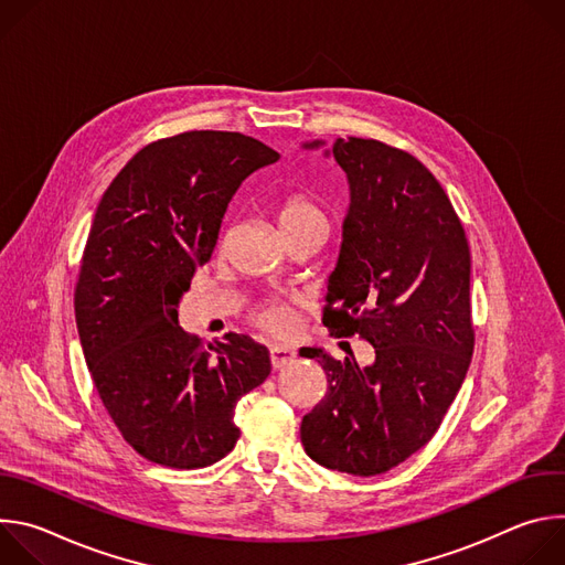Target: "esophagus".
I'll use <instances>...</instances> for the list:
<instances>
[{
  "label": "esophagus",
  "instance_id": "1",
  "mask_svg": "<svg viewBox=\"0 0 565 565\" xmlns=\"http://www.w3.org/2000/svg\"><path fill=\"white\" fill-rule=\"evenodd\" d=\"M297 358V351L292 347H284V344H275L270 347V362H273V369H284L288 366L290 362H295Z\"/></svg>",
  "mask_w": 565,
  "mask_h": 565
}]
</instances>
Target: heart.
Wrapping results in <instances>:
<instances>
[{
	"label": "heart",
	"mask_w": 565,
	"mask_h": 565,
	"mask_svg": "<svg viewBox=\"0 0 565 565\" xmlns=\"http://www.w3.org/2000/svg\"><path fill=\"white\" fill-rule=\"evenodd\" d=\"M275 221L279 232H286L308 223H327V216L306 194H288L277 201ZM253 321L273 335H286L292 331L295 317L286 303H264L253 312Z\"/></svg>",
	"instance_id": "heart-1"
}]
</instances>
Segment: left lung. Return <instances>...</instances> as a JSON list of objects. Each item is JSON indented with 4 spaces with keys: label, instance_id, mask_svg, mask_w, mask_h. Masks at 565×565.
<instances>
[{
    "label": "left lung",
    "instance_id": "8db88e82",
    "mask_svg": "<svg viewBox=\"0 0 565 565\" xmlns=\"http://www.w3.org/2000/svg\"><path fill=\"white\" fill-rule=\"evenodd\" d=\"M324 153L351 196L324 327L364 338L375 360L360 366L353 353L340 362L301 349L324 369L329 391L299 434L315 462L375 476L431 440L467 375L471 259L451 201L418 158L369 138H338Z\"/></svg>",
    "mask_w": 565,
    "mask_h": 565
}]
</instances>
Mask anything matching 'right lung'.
I'll return each mask as SVG.
<instances>
[{
  "instance_id": "right-lung-1",
  "label": "right lung",
  "mask_w": 565,
  "mask_h": 565,
  "mask_svg": "<svg viewBox=\"0 0 565 565\" xmlns=\"http://www.w3.org/2000/svg\"><path fill=\"white\" fill-rule=\"evenodd\" d=\"M279 153L236 131H185L142 147L103 194L75 286L79 344L105 409L147 460L196 469L238 440L236 402L270 375L248 335L203 342L179 327L225 210Z\"/></svg>"
}]
</instances>
